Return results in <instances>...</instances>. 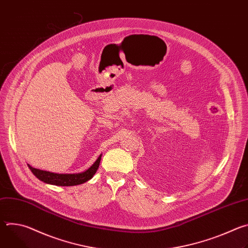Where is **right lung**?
<instances>
[{"instance_id":"right-lung-1","label":"right lung","mask_w":248,"mask_h":248,"mask_svg":"<svg viewBox=\"0 0 248 248\" xmlns=\"http://www.w3.org/2000/svg\"><path fill=\"white\" fill-rule=\"evenodd\" d=\"M101 157H102V154L99 155L97 160L93 163V165H91L90 168L78 173H56L48 170L32 168L28 164L27 166L32 171V173L36 176L38 180L42 181L45 184L58 186H73L82 185L93 178V175L95 174V172L99 168Z\"/></svg>"}]
</instances>
